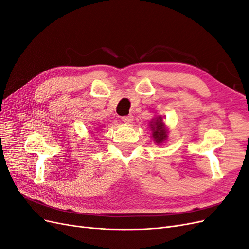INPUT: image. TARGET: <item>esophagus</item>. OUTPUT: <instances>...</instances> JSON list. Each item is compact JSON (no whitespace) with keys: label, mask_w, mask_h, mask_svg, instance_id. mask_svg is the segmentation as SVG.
<instances>
[{"label":"esophagus","mask_w":249,"mask_h":249,"mask_svg":"<svg viewBox=\"0 0 249 249\" xmlns=\"http://www.w3.org/2000/svg\"><path fill=\"white\" fill-rule=\"evenodd\" d=\"M122 120L124 124H132L134 120V117H133V115H126V116H123Z\"/></svg>","instance_id":"34e87169"}]
</instances>
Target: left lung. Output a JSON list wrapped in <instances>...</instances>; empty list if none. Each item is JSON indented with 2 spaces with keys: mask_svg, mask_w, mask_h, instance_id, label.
<instances>
[{
  "mask_svg": "<svg viewBox=\"0 0 249 249\" xmlns=\"http://www.w3.org/2000/svg\"><path fill=\"white\" fill-rule=\"evenodd\" d=\"M149 127L152 131V137L155 143L157 144H162L168 138V130L165 124L163 117L161 115L155 116L149 122Z\"/></svg>",
  "mask_w": 249,
  "mask_h": 249,
  "instance_id": "8db88e82",
  "label": "left lung"
}]
</instances>
